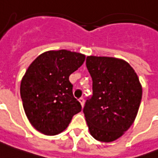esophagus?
Here are the masks:
<instances>
[{
    "instance_id": "obj_1",
    "label": "esophagus",
    "mask_w": 158,
    "mask_h": 158,
    "mask_svg": "<svg viewBox=\"0 0 158 158\" xmlns=\"http://www.w3.org/2000/svg\"><path fill=\"white\" fill-rule=\"evenodd\" d=\"M79 102H80L81 105L82 106H84V103H85L84 98H79Z\"/></svg>"
}]
</instances>
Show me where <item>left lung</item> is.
Segmentation results:
<instances>
[{
	"label": "left lung",
	"instance_id": "8db88e82",
	"mask_svg": "<svg viewBox=\"0 0 158 158\" xmlns=\"http://www.w3.org/2000/svg\"><path fill=\"white\" fill-rule=\"evenodd\" d=\"M93 95L83 112L91 135L102 142L117 140L131 127L140 107L142 87L135 70L123 60L87 56Z\"/></svg>",
	"mask_w": 158,
	"mask_h": 158
}]
</instances>
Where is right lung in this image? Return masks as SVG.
Returning <instances> with one entry per match:
<instances>
[{
  "instance_id": "right-lung-1",
  "label": "right lung",
  "mask_w": 158,
  "mask_h": 158,
  "mask_svg": "<svg viewBox=\"0 0 158 158\" xmlns=\"http://www.w3.org/2000/svg\"><path fill=\"white\" fill-rule=\"evenodd\" d=\"M85 59V55L70 51H48L28 67L20 94L27 118L37 131L48 135L60 133L81 110L69 78Z\"/></svg>"
}]
</instances>
